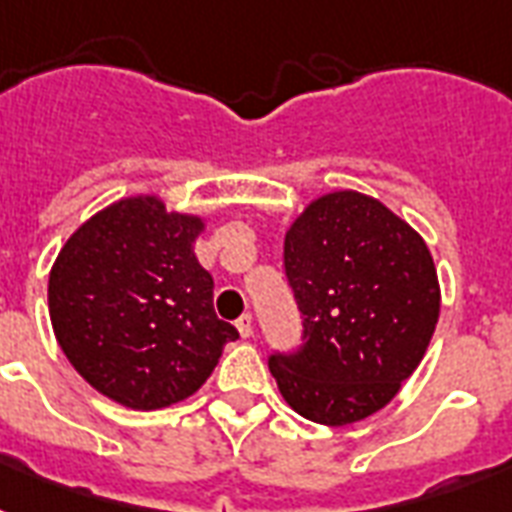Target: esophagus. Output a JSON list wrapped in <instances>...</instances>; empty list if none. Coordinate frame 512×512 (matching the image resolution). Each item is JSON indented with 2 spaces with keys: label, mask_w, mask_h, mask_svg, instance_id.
I'll return each mask as SVG.
<instances>
[{
  "label": "esophagus",
  "mask_w": 512,
  "mask_h": 512,
  "mask_svg": "<svg viewBox=\"0 0 512 512\" xmlns=\"http://www.w3.org/2000/svg\"><path fill=\"white\" fill-rule=\"evenodd\" d=\"M236 329H239V335L247 340V337L252 335V316H249V313H244V316L236 321Z\"/></svg>",
  "instance_id": "obj_1"
}]
</instances>
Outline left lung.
I'll list each match as a JSON object with an SVG mask.
<instances>
[{
  "mask_svg": "<svg viewBox=\"0 0 512 512\" xmlns=\"http://www.w3.org/2000/svg\"><path fill=\"white\" fill-rule=\"evenodd\" d=\"M284 271L303 313V345L268 358L284 401L332 428L380 412L436 332L441 289L428 244L382 201L335 191L292 223Z\"/></svg>",
  "mask_w": 512,
  "mask_h": 512,
  "instance_id": "8db88e82",
  "label": "left lung"
}]
</instances>
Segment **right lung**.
<instances>
[{"label":"right lung","instance_id":"obj_1","mask_svg":"<svg viewBox=\"0 0 512 512\" xmlns=\"http://www.w3.org/2000/svg\"><path fill=\"white\" fill-rule=\"evenodd\" d=\"M201 231L159 196H130L79 225L52 265L58 345L116 404L151 412L193 396L239 337L212 308L215 281L193 255Z\"/></svg>","mask_w":512,"mask_h":512}]
</instances>
